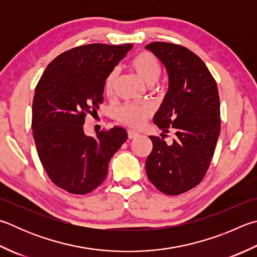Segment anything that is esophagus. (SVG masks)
<instances>
[{
  "instance_id": "esophagus-1",
  "label": "esophagus",
  "mask_w": 257,
  "mask_h": 257,
  "mask_svg": "<svg viewBox=\"0 0 257 257\" xmlns=\"http://www.w3.org/2000/svg\"><path fill=\"white\" fill-rule=\"evenodd\" d=\"M139 136V134L136 132H133V130H128V137L129 139H134V138H137Z\"/></svg>"
}]
</instances>
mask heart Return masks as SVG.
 <instances>
[{"label": "heart", "instance_id": "heart-1", "mask_svg": "<svg viewBox=\"0 0 257 257\" xmlns=\"http://www.w3.org/2000/svg\"><path fill=\"white\" fill-rule=\"evenodd\" d=\"M132 67L137 74V76L146 84L154 85L162 75V66L158 59L151 53L139 54L133 60ZM116 80H118V71L111 72L106 77L104 83V92L108 96H112L114 93ZM152 114V109L148 105H138L127 103L121 106L116 112V118L121 123L132 128H141L149 115Z\"/></svg>", "mask_w": 257, "mask_h": 257}]
</instances>
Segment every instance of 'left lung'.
Here are the masks:
<instances>
[{
	"label": "left lung",
	"instance_id": "left-lung-1",
	"mask_svg": "<svg viewBox=\"0 0 257 257\" xmlns=\"http://www.w3.org/2000/svg\"><path fill=\"white\" fill-rule=\"evenodd\" d=\"M169 74V90L154 123L162 138L151 136L152 153L146 161L149 181L169 195L197 186L206 175L220 134V101L217 83L206 64L183 46L148 44ZM175 134L174 143L164 141Z\"/></svg>",
	"mask_w": 257,
	"mask_h": 257
}]
</instances>
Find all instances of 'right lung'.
<instances>
[{"mask_svg":"<svg viewBox=\"0 0 257 257\" xmlns=\"http://www.w3.org/2000/svg\"><path fill=\"white\" fill-rule=\"evenodd\" d=\"M133 46L91 44L69 49L48 65L37 84L32 102L37 152L51 182L69 193L96 189L127 141L121 127L86 136L84 122L103 102L106 77Z\"/></svg>","mask_w":257,"mask_h":257,"instance_id":"obj_1","label":"right lung"}]
</instances>
